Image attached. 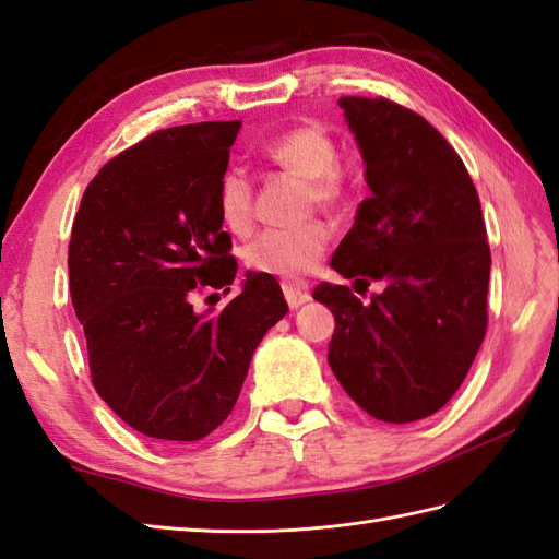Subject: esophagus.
Returning <instances> with one entry per match:
<instances>
[{"instance_id": "esophagus-1", "label": "esophagus", "mask_w": 559, "mask_h": 559, "mask_svg": "<svg viewBox=\"0 0 559 559\" xmlns=\"http://www.w3.org/2000/svg\"><path fill=\"white\" fill-rule=\"evenodd\" d=\"M283 295H285V302H288L293 309L302 307L305 302H309L311 299V293H309V285L305 281H283Z\"/></svg>"}]
</instances>
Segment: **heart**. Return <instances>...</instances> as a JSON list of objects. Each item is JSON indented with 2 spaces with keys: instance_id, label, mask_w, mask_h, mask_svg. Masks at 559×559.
I'll list each match as a JSON object with an SVG mask.
<instances>
[{
  "instance_id": "b5f03b06",
  "label": "heart",
  "mask_w": 559,
  "mask_h": 559,
  "mask_svg": "<svg viewBox=\"0 0 559 559\" xmlns=\"http://www.w3.org/2000/svg\"><path fill=\"white\" fill-rule=\"evenodd\" d=\"M260 155L293 177L305 179V207H335L347 195L345 175L337 167L340 143L325 127L309 122L285 130L262 143ZM222 222L234 234H248L254 222V186L242 169H226L217 189ZM331 228L321 219H307L290 228H269L246 248V264L257 274L295 278L319 264Z\"/></svg>"
}]
</instances>
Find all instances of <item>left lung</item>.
Here are the masks:
<instances>
[{
    "label": "left lung",
    "mask_w": 559,
    "mask_h": 559,
    "mask_svg": "<svg viewBox=\"0 0 559 559\" xmlns=\"http://www.w3.org/2000/svg\"><path fill=\"white\" fill-rule=\"evenodd\" d=\"M370 198L331 266L347 285L313 290L335 317L328 364L368 416L413 423L461 388L486 335L491 250L461 155L418 112L390 98L342 96Z\"/></svg>",
    "instance_id": "1"
}]
</instances>
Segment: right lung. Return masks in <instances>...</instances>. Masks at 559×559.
<instances>
[{
  "label": "right lung",
  "mask_w": 559,
  "mask_h": 559,
  "mask_svg": "<svg viewBox=\"0 0 559 559\" xmlns=\"http://www.w3.org/2000/svg\"><path fill=\"white\" fill-rule=\"evenodd\" d=\"M240 120L160 130L108 160L82 195L68 246L73 309L92 384L136 432L198 441L234 411L250 359L288 305L269 274H248L219 313L238 262L222 231L219 179Z\"/></svg>",
  "instance_id": "add662e5"
}]
</instances>
